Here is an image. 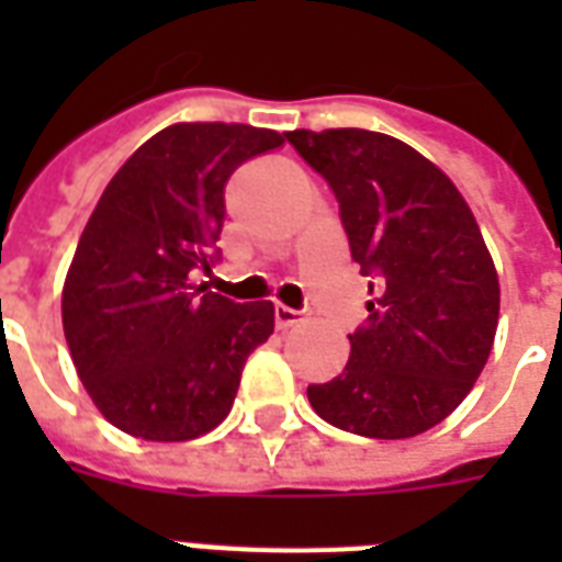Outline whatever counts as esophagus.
Instances as JSON below:
<instances>
[{
  "label": "esophagus",
  "instance_id": "34e87169",
  "mask_svg": "<svg viewBox=\"0 0 562 562\" xmlns=\"http://www.w3.org/2000/svg\"><path fill=\"white\" fill-rule=\"evenodd\" d=\"M273 321H277V329H291L294 324H300V312L297 308H289L277 303L273 306Z\"/></svg>",
  "mask_w": 562,
  "mask_h": 562
}]
</instances>
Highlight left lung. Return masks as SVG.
Returning a JSON list of instances; mask_svg holds the SVG:
<instances>
[{"instance_id": "left-lung-1", "label": "left lung", "mask_w": 562, "mask_h": 562, "mask_svg": "<svg viewBox=\"0 0 562 562\" xmlns=\"http://www.w3.org/2000/svg\"><path fill=\"white\" fill-rule=\"evenodd\" d=\"M289 143L341 203L352 259L373 277L350 361L308 402L329 426L405 440L446 419L481 375L498 326V273L452 180L396 136L329 127Z\"/></svg>"}]
</instances>
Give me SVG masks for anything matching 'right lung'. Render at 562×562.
<instances>
[{
    "label": "right lung",
    "instance_id": "1",
    "mask_svg": "<svg viewBox=\"0 0 562 562\" xmlns=\"http://www.w3.org/2000/svg\"><path fill=\"white\" fill-rule=\"evenodd\" d=\"M285 136L236 122H178L136 148L101 192L66 271L64 335L101 417L183 443L227 417L273 303L194 285L224 227V187Z\"/></svg>",
    "mask_w": 562,
    "mask_h": 562
}]
</instances>
